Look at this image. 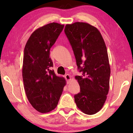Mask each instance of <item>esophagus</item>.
<instances>
[{
	"instance_id": "34e87169",
	"label": "esophagus",
	"mask_w": 133,
	"mask_h": 133,
	"mask_svg": "<svg viewBox=\"0 0 133 133\" xmlns=\"http://www.w3.org/2000/svg\"><path fill=\"white\" fill-rule=\"evenodd\" d=\"M65 78L66 79V80L67 81V82H69L71 80V76L69 75V74H66L65 76Z\"/></svg>"
}]
</instances>
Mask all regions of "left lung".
Masks as SVG:
<instances>
[{
	"instance_id": "1",
	"label": "left lung",
	"mask_w": 133,
	"mask_h": 133,
	"mask_svg": "<svg viewBox=\"0 0 133 133\" xmlns=\"http://www.w3.org/2000/svg\"><path fill=\"white\" fill-rule=\"evenodd\" d=\"M70 41L82 76H76L81 91L74 96L77 108L92 115L102 108L110 88V66L106 45L97 28L85 22L66 25Z\"/></svg>"
}]
</instances>
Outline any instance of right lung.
<instances>
[{"mask_svg": "<svg viewBox=\"0 0 133 133\" xmlns=\"http://www.w3.org/2000/svg\"><path fill=\"white\" fill-rule=\"evenodd\" d=\"M64 25L52 22L37 28L25 45L22 77L26 97L41 113L53 110L66 85L65 78L50 70L53 63L50 50L62 31Z\"/></svg>", "mask_w": 133, "mask_h": 133, "instance_id": "1", "label": "right lung"}]
</instances>
